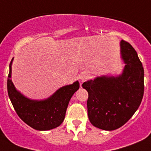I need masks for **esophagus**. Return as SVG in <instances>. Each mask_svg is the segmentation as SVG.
Returning <instances> with one entry per match:
<instances>
[{"instance_id": "34e87169", "label": "esophagus", "mask_w": 151, "mask_h": 151, "mask_svg": "<svg viewBox=\"0 0 151 151\" xmlns=\"http://www.w3.org/2000/svg\"><path fill=\"white\" fill-rule=\"evenodd\" d=\"M87 78V74H85V73H82V74H81V76H80V80H81V83H83V81H85Z\"/></svg>"}]
</instances>
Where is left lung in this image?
<instances>
[{
  "label": "left lung",
  "mask_w": 151,
  "mask_h": 151,
  "mask_svg": "<svg viewBox=\"0 0 151 151\" xmlns=\"http://www.w3.org/2000/svg\"><path fill=\"white\" fill-rule=\"evenodd\" d=\"M121 56L125 64L121 74L102 75L82 84L88 92L87 114L97 128L114 130L131 118L140 106L144 90V71L137 51L121 40Z\"/></svg>",
  "instance_id": "8db88e82"
}]
</instances>
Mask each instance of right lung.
Returning a JSON list of instances; mask_svg holds the SVG:
<instances>
[{
    "label": "right lung",
    "instance_id": "1",
    "mask_svg": "<svg viewBox=\"0 0 151 151\" xmlns=\"http://www.w3.org/2000/svg\"><path fill=\"white\" fill-rule=\"evenodd\" d=\"M9 66L7 78V92L9 98L17 115L27 124L37 130H48L56 128L64 121L69 101L80 83L77 81L72 84L60 87L53 94L44 100H31L17 91L11 81V66Z\"/></svg>",
    "mask_w": 151,
    "mask_h": 151
}]
</instances>
